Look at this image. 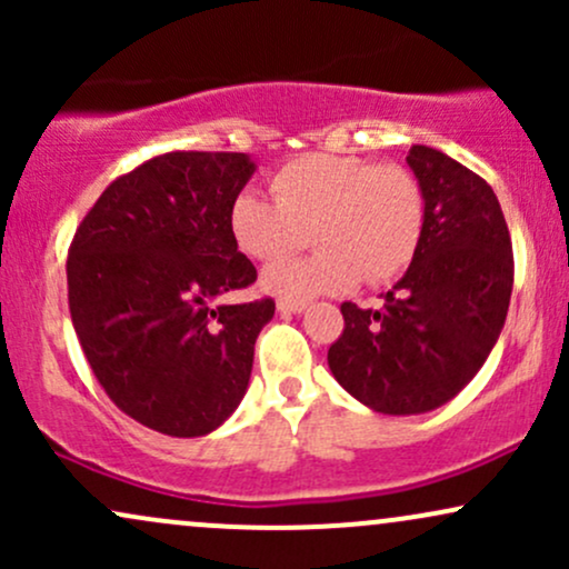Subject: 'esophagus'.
Masks as SVG:
<instances>
[{"label":"esophagus","instance_id":"1","mask_svg":"<svg viewBox=\"0 0 569 569\" xmlns=\"http://www.w3.org/2000/svg\"><path fill=\"white\" fill-rule=\"evenodd\" d=\"M307 307L305 299H278V310L280 312H302Z\"/></svg>","mask_w":569,"mask_h":569}]
</instances>
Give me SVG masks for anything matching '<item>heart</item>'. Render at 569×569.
Returning <instances> with one entry per match:
<instances>
[{"label":"heart","mask_w":569,"mask_h":569,"mask_svg":"<svg viewBox=\"0 0 569 569\" xmlns=\"http://www.w3.org/2000/svg\"><path fill=\"white\" fill-rule=\"evenodd\" d=\"M272 200L234 194L227 227L246 257L270 262L307 243L321 251L280 259L264 270L267 291L289 299L345 291L358 278L382 286L415 259L426 227V198L401 162L358 154H302L270 179Z\"/></svg>","instance_id":"b5f03b06"}]
</instances>
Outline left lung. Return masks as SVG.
Listing matches in <instances>:
<instances>
[{"instance_id":"1","label":"left lung","mask_w":569,"mask_h":569,"mask_svg":"<svg viewBox=\"0 0 569 569\" xmlns=\"http://www.w3.org/2000/svg\"><path fill=\"white\" fill-rule=\"evenodd\" d=\"M407 162L426 198L409 270L380 310L342 302L329 348L337 382L382 415H420L455 398L498 342L513 286V251L492 187L439 149Z\"/></svg>"}]
</instances>
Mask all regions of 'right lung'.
I'll return each mask as SVG.
<instances>
[{
    "label": "right lung",
    "instance_id": "right-lung-1",
    "mask_svg": "<svg viewBox=\"0 0 569 569\" xmlns=\"http://www.w3.org/2000/svg\"><path fill=\"white\" fill-rule=\"evenodd\" d=\"M253 173L243 152H166L101 192L67 257L69 312L114 407L192 439L243 398L270 297L217 305L257 280L227 211Z\"/></svg>",
    "mask_w": 569,
    "mask_h": 569
}]
</instances>
